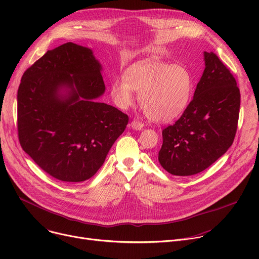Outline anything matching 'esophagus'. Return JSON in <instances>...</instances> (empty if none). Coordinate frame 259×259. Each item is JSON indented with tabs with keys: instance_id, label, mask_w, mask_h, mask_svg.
I'll return each mask as SVG.
<instances>
[{
	"instance_id": "34e87169",
	"label": "esophagus",
	"mask_w": 259,
	"mask_h": 259,
	"mask_svg": "<svg viewBox=\"0 0 259 259\" xmlns=\"http://www.w3.org/2000/svg\"><path fill=\"white\" fill-rule=\"evenodd\" d=\"M131 127L133 128V129H135V130H142L143 128H144V124L142 121H140V120H138V119H133L132 121H131Z\"/></svg>"
}]
</instances>
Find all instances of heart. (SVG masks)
I'll use <instances>...</instances> for the list:
<instances>
[{"instance_id": "1", "label": "heart", "mask_w": 259, "mask_h": 259, "mask_svg": "<svg viewBox=\"0 0 259 259\" xmlns=\"http://www.w3.org/2000/svg\"><path fill=\"white\" fill-rule=\"evenodd\" d=\"M193 83V76L184 66L145 60L131 65L124 78L114 79L110 93L118 107L127 108L133 103V91L139 92L145 114L154 121L167 122L185 111Z\"/></svg>"}]
</instances>
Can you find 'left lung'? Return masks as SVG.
I'll list each match as a JSON object with an SVG mask.
<instances>
[{
  "mask_svg": "<svg viewBox=\"0 0 259 259\" xmlns=\"http://www.w3.org/2000/svg\"><path fill=\"white\" fill-rule=\"evenodd\" d=\"M206 68L193 100L175 124L162 130L158 161L172 175L197 174L233 144L240 107L236 79L214 52H203Z\"/></svg>",
  "mask_w": 259,
  "mask_h": 259,
  "instance_id": "1",
  "label": "left lung"
}]
</instances>
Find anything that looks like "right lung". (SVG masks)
Returning a JSON list of instances; mask_svg holds the SVG:
<instances>
[{
    "instance_id": "obj_1",
    "label": "right lung",
    "mask_w": 259,
    "mask_h": 259,
    "mask_svg": "<svg viewBox=\"0 0 259 259\" xmlns=\"http://www.w3.org/2000/svg\"><path fill=\"white\" fill-rule=\"evenodd\" d=\"M92 50L66 43L27 69L18 90L23 150L52 178L84 182L98 172L129 117L97 101L105 92Z\"/></svg>"
}]
</instances>
